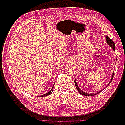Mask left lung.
Returning a JSON list of instances; mask_svg holds the SVG:
<instances>
[{"label":"left lung","instance_id":"obj_1","mask_svg":"<svg viewBox=\"0 0 125 125\" xmlns=\"http://www.w3.org/2000/svg\"><path fill=\"white\" fill-rule=\"evenodd\" d=\"M106 39L107 43H108V44H109V45H110V47H111V48H112V49L115 51V43H114V42H113V41L112 40V39H111L110 38H109V37L108 36H106ZM114 72L113 73L112 77H111V81H110V82L109 83L108 85H109V84L110 83V82H111V81H112V80H113V76H114ZM75 86H76V88H77V90H78V91H79V92H80L81 94L82 95H85V96H93V95H97V94L99 93L100 92H102L103 90V89L102 91L99 92L95 93H86V92H84L83 91H82L81 90V89L80 88H79V87H78L77 83H76V79L75 80Z\"/></svg>","mask_w":125,"mask_h":125}]
</instances>
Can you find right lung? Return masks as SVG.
I'll return each instance as SVG.
<instances>
[{"label":"right lung","instance_id":"obj_1","mask_svg":"<svg viewBox=\"0 0 125 125\" xmlns=\"http://www.w3.org/2000/svg\"><path fill=\"white\" fill-rule=\"evenodd\" d=\"M54 87V86L52 87V88L51 89V90H50L49 92H48V93H47L44 94V95H41V97H45V96H47V95H50V94H51L52 93V91H53Z\"/></svg>","mask_w":125,"mask_h":125}]
</instances>
